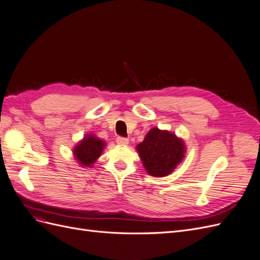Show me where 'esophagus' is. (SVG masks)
I'll use <instances>...</instances> for the list:
<instances>
[{
    "mask_svg": "<svg viewBox=\"0 0 260 260\" xmlns=\"http://www.w3.org/2000/svg\"><path fill=\"white\" fill-rule=\"evenodd\" d=\"M116 141H117V143L120 145H127L129 143V140L127 138H123V137H118Z\"/></svg>",
    "mask_w": 260,
    "mask_h": 260,
    "instance_id": "esophagus-1",
    "label": "esophagus"
}]
</instances>
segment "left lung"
I'll list each match as a JSON object with an SVG mask.
<instances>
[{"mask_svg": "<svg viewBox=\"0 0 260 260\" xmlns=\"http://www.w3.org/2000/svg\"><path fill=\"white\" fill-rule=\"evenodd\" d=\"M146 171L154 177H165L184 157V143L174 133L153 128L137 146Z\"/></svg>", "mask_w": 260, "mask_h": 260, "instance_id": "1", "label": "left lung"}]
</instances>
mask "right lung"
<instances>
[{"instance_id":"1","label":"right lung","mask_w":260,"mask_h":260,"mask_svg":"<svg viewBox=\"0 0 260 260\" xmlns=\"http://www.w3.org/2000/svg\"><path fill=\"white\" fill-rule=\"evenodd\" d=\"M105 143L103 141L94 137L93 135L86 136L83 141L75 147V157L76 159L85 167H90L94 164L101 153L103 152Z\"/></svg>"}]
</instances>
